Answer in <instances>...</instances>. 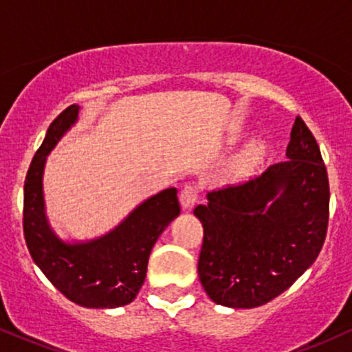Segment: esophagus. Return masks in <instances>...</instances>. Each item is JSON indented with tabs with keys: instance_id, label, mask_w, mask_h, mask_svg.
Returning <instances> with one entry per match:
<instances>
[{
	"instance_id": "34e87169",
	"label": "esophagus",
	"mask_w": 352,
	"mask_h": 352,
	"mask_svg": "<svg viewBox=\"0 0 352 352\" xmlns=\"http://www.w3.org/2000/svg\"><path fill=\"white\" fill-rule=\"evenodd\" d=\"M179 199H180L182 207L190 210V208L193 207V205H195L197 199H199V190H197L195 185L187 184L184 188H182Z\"/></svg>"
}]
</instances>
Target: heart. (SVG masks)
Listing matches in <instances>:
<instances>
[{"label": "heart", "instance_id": "b5f03b06", "mask_svg": "<svg viewBox=\"0 0 352 352\" xmlns=\"http://www.w3.org/2000/svg\"><path fill=\"white\" fill-rule=\"evenodd\" d=\"M260 155H261L260 145H256V144L250 145L248 148H245V151L240 153V157L235 160L233 168H235V172H246L250 167H253V165L258 162Z\"/></svg>", "mask_w": 352, "mask_h": 352}]
</instances>
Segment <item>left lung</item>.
I'll list each match as a JSON object with an SVG mask.
<instances>
[{
    "label": "left lung",
    "mask_w": 352,
    "mask_h": 352,
    "mask_svg": "<svg viewBox=\"0 0 352 352\" xmlns=\"http://www.w3.org/2000/svg\"><path fill=\"white\" fill-rule=\"evenodd\" d=\"M289 162L208 193L193 213L204 225L201 286L217 305L256 308L301 276L321 252L329 220V180L319 145L300 116Z\"/></svg>",
    "instance_id": "1"
}]
</instances>
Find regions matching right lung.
I'll return each instance as SVG.
<instances>
[{
	"label": "right lung",
	"instance_id": "obj_1",
	"mask_svg": "<svg viewBox=\"0 0 352 352\" xmlns=\"http://www.w3.org/2000/svg\"><path fill=\"white\" fill-rule=\"evenodd\" d=\"M78 106L52 120L34 153L24 180L23 232L34 263L67 300L86 308H117L139 293L147 273L148 254L165 227L180 213L177 188L162 190L140 204L106 236L66 245L54 236L44 217V160L59 137L74 124Z\"/></svg>",
	"mask_w": 352,
	"mask_h": 352
}]
</instances>
